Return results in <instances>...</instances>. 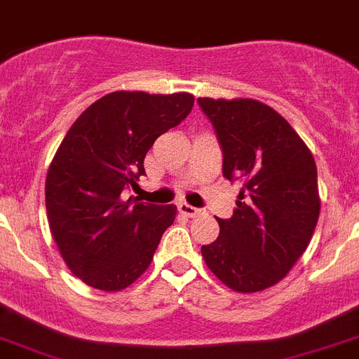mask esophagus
Returning <instances> with one entry per match:
<instances>
[{"mask_svg":"<svg viewBox=\"0 0 359 359\" xmlns=\"http://www.w3.org/2000/svg\"><path fill=\"white\" fill-rule=\"evenodd\" d=\"M177 209H180V212H182V215L189 216V218H198V216L205 215V211H203V209H196V207L189 205V203H177Z\"/></svg>","mask_w":359,"mask_h":359,"instance_id":"esophagus-1","label":"esophagus"}]
</instances>
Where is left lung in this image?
<instances>
[{
    "label": "left lung",
    "instance_id": "1",
    "mask_svg": "<svg viewBox=\"0 0 359 359\" xmlns=\"http://www.w3.org/2000/svg\"><path fill=\"white\" fill-rule=\"evenodd\" d=\"M224 154L222 172L242 183L233 216L201 255L212 273L240 293L286 277L318 226V168L312 152L273 108L253 99H198Z\"/></svg>",
    "mask_w": 359,
    "mask_h": 359
}]
</instances>
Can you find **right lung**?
Segmentation results:
<instances>
[{"label":"right lung","instance_id":"add662e5","mask_svg":"<svg viewBox=\"0 0 359 359\" xmlns=\"http://www.w3.org/2000/svg\"><path fill=\"white\" fill-rule=\"evenodd\" d=\"M191 93L114 91L73 123L47 170L49 227L67 268L88 286L119 292L147 271L176 205L123 200L154 141L191 114Z\"/></svg>","mask_w":359,"mask_h":359}]
</instances>
